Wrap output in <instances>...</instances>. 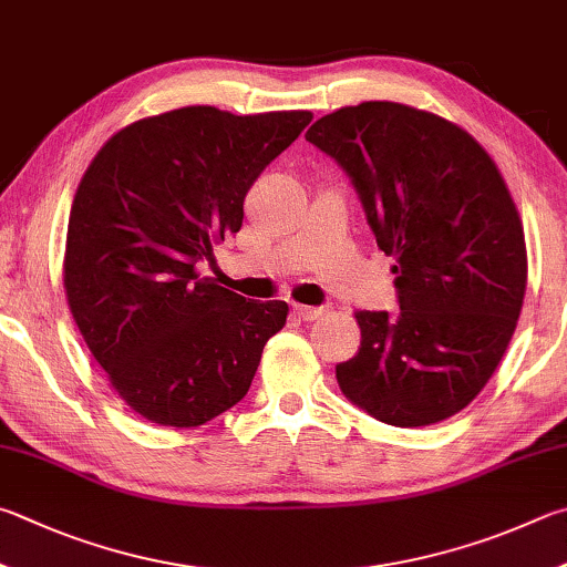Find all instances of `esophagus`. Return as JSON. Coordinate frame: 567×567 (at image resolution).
<instances>
[{
  "label": "esophagus",
  "mask_w": 567,
  "mask_h": 567,
  "mask_svg": "<svg viewBox=\"0 0 567 567\" xmlns=\"http://www.w3.org/2000/svg\"><path fill=\"white\" fill-rule=\"evenodd\" d=\"M292 315L302 322H312V319H319L327 315V307H307V305H292Z\"/></svg>",
  "instance_id": "34e87169"
}]
</instances>
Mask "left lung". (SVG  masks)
Here are the masks:
<instances>
[{"mask_svg": "<svg viewBox=\"0 0 567 567\" xmlns=\"http://www.w3.org/2000/svg\"><path fill=\"white\" fill-rule=\"evenodd\" d=\"M305 138L352 178L399 315L354 312L362 344L337 364L342 394L384 424L429 426L486 386L516 332L526 235L486 148L456 123L394 101L315 121Z\"/></svg>", "mask_w": 567, "mask_h": 567, "instance_id": "obj_1", "label": "left lung"}]
</instances>
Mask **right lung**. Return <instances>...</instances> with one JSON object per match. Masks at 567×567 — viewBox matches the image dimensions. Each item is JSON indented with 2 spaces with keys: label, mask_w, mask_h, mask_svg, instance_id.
Returning <instances> with one entry per match:
<instances>
[{
  "label": "right lung",
  "mask_w": 567,
  "mask_h": 567,
  "mask_svg": "<svg viewBox=\"0 0 567 567\" xmlns=\"http://www.w3.org/2000/svg\"><path fill=\"white\" fill-rule=\"evenodd\" d=\"M312 111L235 116L183 106L101 146L71 203L69 310L113 391L151 424H208L248 394L287 302H255L200 277L243 225L257 176Z\"/></svg>",
  "instance_id": "right-lung-1"
}]
</instances>
